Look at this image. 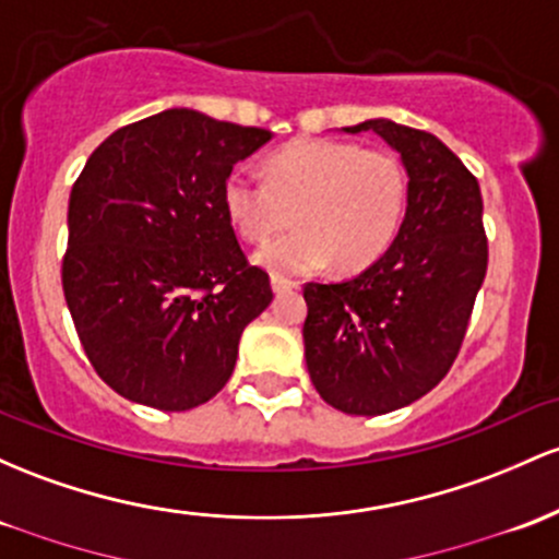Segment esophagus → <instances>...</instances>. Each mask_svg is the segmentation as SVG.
<instances>
[{"label": "esophagus", "instance_id": "esophagus-1", "mask_svg": "<svg viewBox=\"0 0 559 559\" xmlns=\"http://www.w3.org/2000/svg\"><path fill=\"white\" fill-rule=\"evenodd\" d=\"M270 284H273V292L275 294H286V292L297 289V284H294V281L281 278V275H273V281H270Z\"/></svg>", "mask_w": 559, "mask_h": 559}]
</instances>
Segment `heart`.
Instances as JSON below:
<instances>
[{
  "label": "heart",
  "instance_id": "b5f03b06",
  "mask_svg": "<svg viewBox=\"0 0 559 559\" xmlns=\"http://www.w3.org/2000/svg\"><path fill=\"white\" fill-rule=\"evenodd\" d=\"M265 177L230 171L223 206L247 241H265L294 214L299 230L254 254L257 265L281 278L316 273L331 260L340 273H360L392 247L406 214V169L382 148L297 140L267 158Z\"/></svg>",
  "mask_w": 559,
  "mask_h": 559
}]
</instances>
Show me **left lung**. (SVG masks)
I'll return each instance as SVG.
<instances>
[{
	"instance_id": "8db88e82",
	"label": "left lung",
	"mask_w": 559,
	"mask_h": 559,
	"mask_svg": "<svg viewBox=\"0 0 559 559\" xmlns=\"http://www.w3.org/2000/svg\"><path fill=\"white\" fill-rule=\"evenodd\" d=\"M408 175L406 217L373 265L305 286V360L336 411L379 416L427 395L456 360L488 267L480 186L435 134L369 119Z\"/></svg>"
}]
</instances>
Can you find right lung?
<instances>
[{"label": "right lung", "instance_id": "obj_1", "mask_svg": "<svg viewBox=\"0 0 559 559\" xmlns=\"http://www.w3.org/2000/svg\"><path fill=\"white\" fill-rule=\"evenodd\" d=\"M273 132L169 108L97 145L73 182L63 294L97 377L162 411L212 401L273 292L223 206Z\"/></svg>", "mask_w": 559, "mask_h": 559}]
</instances>
